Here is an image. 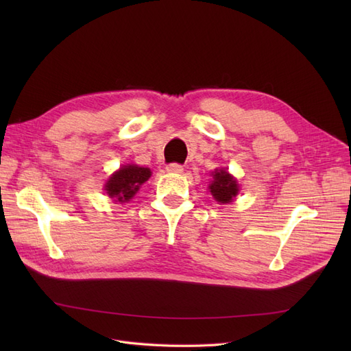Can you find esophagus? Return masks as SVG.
I'll return each instance as SVG.
<instances>
[{"instance_id": "obj_1", "label": "esophagus", "mask_w": 351, "mask_h": 351, "mask_svg": "<svg viewBox=\"0 0 351 351\" xmlns=\"http://www.w3.org/2000/svg\"><path fill=\"white\" fill-rule=\"evenodd\" d=\"M183 165H180V164H169V165H167V171L168 173H174V174H182L183 173Z\"/></svg>"}]
</instances>
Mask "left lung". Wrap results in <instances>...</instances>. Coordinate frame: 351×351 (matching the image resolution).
Instances as JSON below:
<instances>
[{"label":"left lung","instance_id":"left-lung-1","mask_svg":"<svg viewBox=\"0 0 351 351\" xmlns=\"http://www.w3.org/2000/svg\"><path fill=\"white\" fill-rule=\"evenodd\" d=\"M210 193L215 200L221 204H230L232 197L239 193V186L234 178H232L226 169H219L214 174V182L209 184Z\"/></svg>","mask_w":351,"mask_h":351}]
</instances>
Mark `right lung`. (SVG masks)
<instances>
[{"instance_id":"right-lung-1","label":"right lung","mask_w":351,"mask_h":351,"mask_svg":"<svg viewBox=\"0 0 351 351\" xmlns=\"http://www.w3.org/2000/svg\"><path fill=\"white\" fill-rule=\"evenodd\" d=\"M151 177V169L137 167V165H125L114 173L112 177L105 184V190L110 197L115 202H127L130 200L139 187Z\"/></svg>"}]
</instances>
